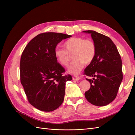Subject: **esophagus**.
I'll list each match as a JSON object with an SVG mask.
<instances>
[{"instance_id": "esophagus-1", "label": "esophagus", "mask_w": 135, "mask_h": 135, "mask_svg": "<svg viewBox=\"0 0 135 135\" xmlns=\"http://www.w3.org/2000/svg\"><path fill=\"white\" fill-rule=\"evenodd\" d=\"M73 79L74 80H78L80 79V78L79 76H77V75H74L73 76Z\"/></svg>"}]
</instances>
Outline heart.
I'll list each match as a JSON object with an SVG mask.
<instances>
[{
  "mask_svg": "<svg viewBox=\"0 0 135 135\" xmlns=\"http://www.w3.org/2000/svg\"><path fill=\"white\" fill-rule=\"evenodd\" d=\"M65 48H56L55 56L62 66H67L73 56L74 61L68 67V71L77 74L82 70L84 65L91 64L95 57L96 46L92 39L81 37H72L65 41Z\"/></svg>",
  "mask_w": 135,
  "mask_h": 135,
  "instance_id": "1",
  "label": "heart"
}]
</instances>
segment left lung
<instances>
[{
	"mask_svg": "<svg viewBox=\"0 0 135 135\" xmlns=\"http://www.w3.org/2000/svg\"><path fill=\"white\" fill-rule=\"evenodd\" d=\"M83 32L91 34L96 46L95 57L84 72V75L93 77V79L86 78L91 87L84 95L92 105L103 107L115 99L123 79L121 57L108 36L93 30Z\"/></svg>",
	"mask_w": 135,
	"mask_h": 135,
	"instance_id": "1",
	"label": "left lung"
}]
</instances>
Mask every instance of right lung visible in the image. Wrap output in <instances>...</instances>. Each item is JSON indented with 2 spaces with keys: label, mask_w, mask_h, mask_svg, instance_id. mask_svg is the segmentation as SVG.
<instances>
[{
  "label": "right lung",
  "mask_w": 135,
  "mask_h": 135,
  "mask_svg": "<svg viewBox=\"0 0 135 135\" xmlns=\"http://www.w3.org/2000/svg\"><path fill=\"white\" fill-rule=\"evenodd\" d=\"M71 35L44 32L31 39L22 53L20 81L29 103L43 112H52L62 104L68 80L65 69L55 56L56 46Z\"/></svg>",
  "instance_id": "add662e5"
}]
</instances>
